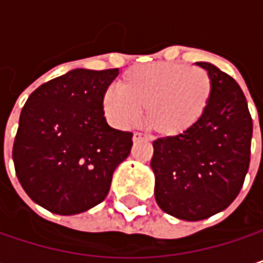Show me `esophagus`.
I'll list each match as a JSON object with an SVG mask.
<instances>
[{"mask_svg":"<svg viewBox=\"0 0 263 263\" xmlns=\"http://www.w3.org/2000/svg\"><path fill=\"white\" fill-rule=\"evenodd\" d=\"M132 140L134 141H141V140H149V137L144 135V134H141V132H135L134 137H132Z\"/></svg>","mask_w":263,"mask_h":263,"instance_id":"1","label":"esophagus"}]
</instances>
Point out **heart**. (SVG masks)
I'll return each mask as SVG.
<instances>
[{"label": "heart", "mask_w": 263, "mask_h": 263, "mask_svg": "<svg viewBox=\"0 0 263 263\" xmlns=\"http://www.w3.org/2000/svg\"><path fill=\"white\" fill-rule=\"evenodd\" d=\"M213 99L212 76L199 67L158 62L135 67L102 96L108 120L128 129L138 123L144 108L146 125L161 137L190 132L204 119Z\"/></svg>", "instance_id": "b5f03b06"}]
</instances>
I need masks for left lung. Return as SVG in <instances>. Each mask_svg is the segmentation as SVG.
Masks as SVG:
<instances>
[{"label":"left lung","instance_id":"obj_1","mask_svg":"<svg viewBox=\"0 0 263 263\" xmlns=\"http://www.w3.org/2000/svg\"><path fill=\"white\" fill-rule=\"evenodd\" d=\"M213 80L204 119L175 138H157L151 167L155 201L183 221L207 219L239 195L250 166L253 120L237 82L209 62H198Z\"/></svg>","mask_w":263,"mask_h":263}]
</instances>
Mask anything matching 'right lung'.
Listing matches in <instances>:
<instances>
[{"mask_svg": "<svg viewBox=\"0 0 263 263\" xmlns=\"http://www.w3.org/2000/svg\"><path fill=\"white\" fill-rule=\"evenodd\" d=\"M119 68H76L36 88L20 116L13 163L26 193L56 215L100 204L116 167L131 152L132 132L106 123L102 96Z\"/></svg>", "mask_w": 263, "mask_h": 263, "instance_id": "1", "label": "right lung"}]
</instances>
